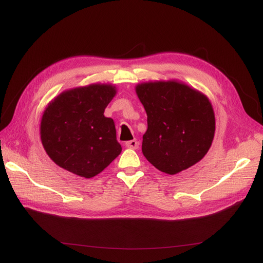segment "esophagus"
<instances>
[{
	"mask_svg": "<svg viewBox=\"0 0 263 263\" xmlns=\"http://www.w3.org/2000/svg\"><path fill=\"white\" fill-rule=\"evenodd\" d=\"M125 146H126V148H130V149H138L139 148V141H137V140L126 141Z\"/></svg>",
	"mask_w": 263,
	"mask_h": 263,
	"instance_id": "1",
	"label": "esophagus"
}]
</instances>
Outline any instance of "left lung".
Segmentation results:
<instances>
[{"label":"left lung","instance_id":"obj_1","mask_svg":"<svg viewBox=\"0 0 263 263\" xmlns=\"http://www.w3.org/2000/svg\"><path fill=\"white\" fill-rule=\"evenodd\" d=\"M136 92L147 113L142 154L149 163L170 175L199 163L215 137L209 98L177 80L139 83Z\"/></svg>","mask_w":263,"mask_h":263}]
</instances>
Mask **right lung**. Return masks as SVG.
Returning <instances> with one entry per match:
<instances>
[{
  "label": "right lung",
  "instance_id": "obj_1",
  "mask_svg": "<svg viewBox=\"0 0 263 263\" xmlns=\"http://www.w3.org/2000/svg\"><path fill=\"white\" fill-rule=\"evenodd\" d=\"M117 92L110 83L68 89L48 103L41 121V140L55 164L91 178L122 152L113 119L105 108Z\"/></svg>",
  "mask_w": 263,
  "mask_h": 263
}]
</instances>
